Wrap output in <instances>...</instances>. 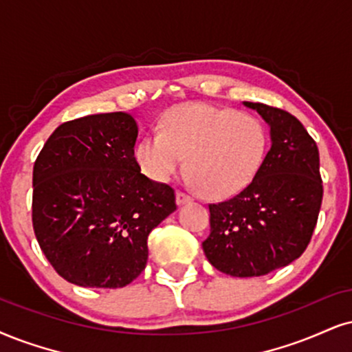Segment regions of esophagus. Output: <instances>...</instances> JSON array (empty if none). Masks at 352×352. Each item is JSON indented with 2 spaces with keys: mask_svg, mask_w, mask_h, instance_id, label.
I'll return each mask as SVG.
<instances>
[{
  "mask_svg": "<svg viewBox=\"0 0 352 352\" xmlns=\"http://www.w3.org/2000/svg\"><path fill=\"white\" fill-rule=\"evenodd\" d=\"M190 201H192V197H190L189 194L183 192V190H177V192H176V202H177V206H183V204H188V202H190Z\"/></svg>",
  "mask_w": 352,
  "mask_h": 352,
  "instance_id": "1",
  "label": "esophagus"
}]
</instances>
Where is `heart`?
<instances>
[{"label": "heart", "instance_id": "b5f03b06", "mask_svg": "<svg viewBox=\"0 0 352 352\" xmlns=\"http://www.w3.org/2000/svg\"><path fill=\"white\" fill-rule=\"evenodd\" d=\"M267 132L248 114L204 102L171 107L162 132L143 137L135 160L143 175L166 183L183 166L206 197L227 199L241 192L261 169Z\"/></svg>", "mask_w": 352, "mask_h": 352}]
</instances>
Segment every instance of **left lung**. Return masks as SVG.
<instances>
[{
	"instance_id": "8db88e82",
	"label": "left lung",
	"mask_w": 352,
	"mask_h": 352,
	"mask_svg": "<svg viewBox=\"0 0 352 352\" xmlns=\"http://www.w3.org/2000/svg\"><path fill=\"white\" fill-rule=\"evenodd\" d=\"M269 125L271 150L251 183L225 202L210 204L209 263L235 277H258L284 267L309 246L323 199L314 138L289 112L243 102Z\"/></svg>"
}]
</instances>
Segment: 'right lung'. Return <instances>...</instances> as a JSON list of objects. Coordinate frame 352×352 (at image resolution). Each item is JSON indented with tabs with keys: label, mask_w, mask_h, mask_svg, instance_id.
<instances>
[{
	"label": "right lung",
	"mask_w": 352,
	"mask_h": 352,
	"mask_svg": "<svg viewBox=\"0 0 352 352\" xmlns=\"http://www.w3.org/2000/svg\"><path fill=\"white\" fill-rule=\"evenodd\" d=\"M127 112L65 122L32 173V225L54 269L81 287H125L148 259L150 232L176 210L175 189L140 173Z\"/></svg>",
	"instance_id": "obj_1"
}]
</instances>
